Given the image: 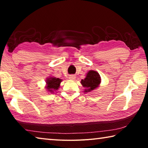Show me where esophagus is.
<instances>
[{
    "mask_svg": "<svg viewBox=\"0 0 148 148\" xmlns=\"http://www.w3.org/2000/svg\"><path fill=\"white\" fill-rule=\"evenodd\" d=\"M75 78H76V76H75L74 75H70L69 76V79L70 80H74Z\"/></svg>",
    "mask_w": 148,
    "mask_h": 148,
    "instance_id": "34e87169",
    "label": "esophagus"
}]
</instances>
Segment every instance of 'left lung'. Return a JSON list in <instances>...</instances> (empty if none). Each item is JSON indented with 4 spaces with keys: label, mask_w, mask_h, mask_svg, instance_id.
<instances>
[{
    "label": "left lung",
    "mask_w": 148,
    "mask_h": 148,
    "mask_svg": "<svg viewBox=\"0 0 148 148\" xmlns=\"http://www.w3.org/2000/svg\"><path fill=\"white\" fill-rule=\"evenodd\" d=\"M80 83L85 87L84 92H91L99 87L101 83V77L97 71H89L86 74V77L82 79Z\"/></svg>",
    "instance_id": "left-lung-1"
}]
</instances>
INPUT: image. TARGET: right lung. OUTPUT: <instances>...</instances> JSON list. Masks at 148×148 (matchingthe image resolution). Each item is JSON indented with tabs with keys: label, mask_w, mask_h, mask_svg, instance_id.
Returning a JSON list of instances; mask_svg holds the SVG:
<instances>
[{
	"label": "right lung",
	"mask_w": 148,
	"mask_h": 148,
	"mask_svg": "<svg viewBox=\"0 0 148 148\" xmlns=\"http://www.w3.org/2000/svg\"><path fill=\"white\" fill-rule=\"evenodd\" d=\"M62 81V79L56 77L49 76V77H47L46 80V88L47 91L51 93H53L54 91H57L59 88L60 84Z\"/></svg>",
	"instance_id": "right-lung-1"
}]
</instances>
